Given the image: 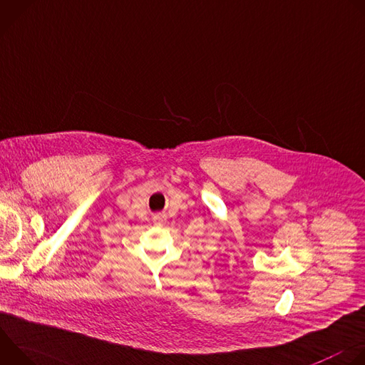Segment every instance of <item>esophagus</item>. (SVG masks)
<instances>
[{"mask_svg":"<svg viewBox=\"0 0 365 365\" xmlns=\"http://www.w3.org/2000/svg\"><path fill=\"white\" fill-rule=\"evenodd\" d=\"M154 220H155V222L162 225V224H165V220H166V218H165V215H158Z\"/></svg>","mask_w":365,"mask_h":365,"instance_id":"1","label":"esophagus"}]
</instances>
